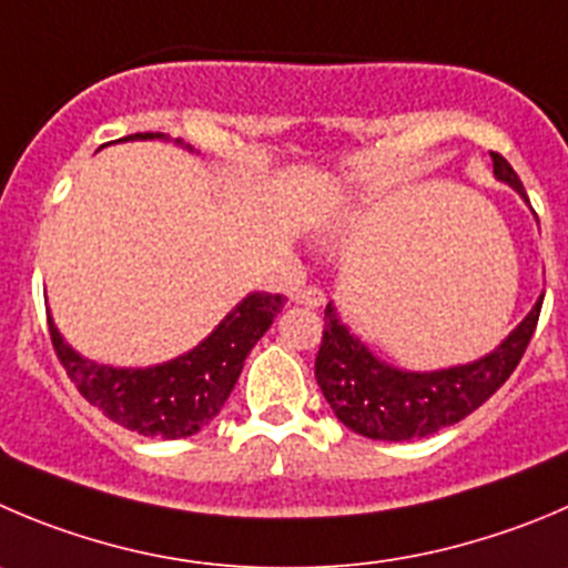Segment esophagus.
Masks as SVG:
<instances>
[{
  "mask_svg": "<svg viewBox=\"0 0 568 568\" xmlns=\"http://www.w3.org/2000/svg\"><path fill=\"white\" fill-rule=\"evenodd\" d=\"M323 301H326V295H323V290L315 287V284H304V287L295 290V304H301V306H321Z\"/></svg>",
  "mask_w": 568,
  "mask_h": 568,
  "instance_id": "1",
  "label": "esophagus"
}]
</instances>
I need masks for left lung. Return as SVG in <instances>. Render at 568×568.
Instances as JSON below:
<instances>
[{
	"instance_id": "obj_1",
	"label": "left lung",
	"mask_w": 568,
	"mask_h": 568,
	"mask_svg": "<svg viewBox=\"0 0 568 568\" xmlns=\"http://www.w3.org/2000/svg\"><path fill=\"white\" fill-rule=\"evenodd\" d=\"M494 175L524 194L521 178L505 155L490 153ZM527 197V194H524ZM544 295L510 337L485 359L435 374H404L376 359L326 306L315 379L328 407L356 435L371 440H415L435 435L483 407L516 371L538 326Z\"/></svg>"
}]
</instances>
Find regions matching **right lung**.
Wrapping results in <instances>:
<instances>
[{
	"instance_id": "right-lung-1",
	"label": "right lung",
	"mask_w": 568,
	"mask_h": 568,
	"mask_svg": "<svg viewBox=\"0 0 568 568\" xmlns=\"http://www.w3.org/2000/svg\"><path fill=\"white\" fill-rule=\"evenodd\" d=\"M155 136L161 133H133L128 139ZM281 306V295H247L197 348L144 371H119L83 359L63 343L52 321L50 337L72 385L85 402L102 409L105 418L136 435L178 440L203 429L223 409L245 356L267 332Z\"/></svg>"
}]
</instances>
